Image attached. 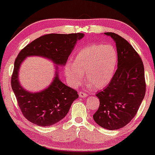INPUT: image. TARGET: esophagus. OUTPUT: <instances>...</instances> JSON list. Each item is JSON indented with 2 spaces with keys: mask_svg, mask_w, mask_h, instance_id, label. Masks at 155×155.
<instances>
[{
  "mask_svg": "<svg viewBox=\"0 0 155 155\" xmlns=\"http://www.w3.org/2000/svg\"><path fill=\"white\" fill-rule=\"evenodd\" d=\"M79 95L80 97H87V94L85 93V92H79Z\"/></svg>",
  "mask_w": 155,
  "mask_h": 155,
  "instance_id": "1",
  "label": "esophagus"
}]
</instances>
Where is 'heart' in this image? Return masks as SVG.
<instances>
[{"label": "heart", "instance_id": "obj_1", "mask_svg": "<svg viewBox=\"0 0 155 155\" xmlns=\"http://www.w3.org/2000/svg\"><path fill=\"white\" fill-rule=\"evenodd\" d=\"M118 64V54L111 44H95L84 47L76 54L74 63H68L65 74L72 87L81 84L85 74L90 87H106L113 79Z\"/></svg>", "mask_w": 155, "mask_h": 155}]
</instances>
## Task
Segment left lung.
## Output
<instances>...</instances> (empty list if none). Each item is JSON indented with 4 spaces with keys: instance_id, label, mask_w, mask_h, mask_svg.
I'll return each mask as SVG.
<instances>
[{
    "instance_id": "obj_1",
    "label": "left lung",
    "mask_w": 155,
    "mask_h": 155,
    "mask_svg": "<svg viewBox=\"0 0 155 155\" xmlns=\"http://www.w3.org/2000/svg\"><path fill=\"white\" fill-rule=\"evenodd\" d=\"M105 35L116 42L118 66L111 82L96 94L100 106L93 119L104 128L117 130L133 120L144 97V67L139 54L127 40L114 33Z\"/></svg>"
}]
</instances>
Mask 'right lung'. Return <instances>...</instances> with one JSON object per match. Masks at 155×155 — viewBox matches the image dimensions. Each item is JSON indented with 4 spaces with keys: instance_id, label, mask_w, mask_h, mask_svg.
<instances>
[{
    "instance_id": "add662e5",
    "label": "right lung",
    "mask_w": 155,
    "mask_h": 155,
    "mask_svg": "<svg viewBox=\"0 0 155 155\" xmlns=\"http://www.w3.org/2000/svg\"><path fill=\"white\" fill-rule=\"evenodd\" d=\"M84 35L81 33L42 35L28 44L17 55L12 76V87L23 116L32 123L46 127L63 120L79 95L77 91L59 79L58 67L54 79L49 87L38 92L27 91L18 79L21 63L27 57L40 56L52 60L58 65H64L77 40Z\"/></svg>"
}]
</instances>
